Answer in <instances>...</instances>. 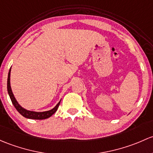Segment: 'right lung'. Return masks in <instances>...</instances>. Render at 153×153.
Listing matches in <instances>:
<instances>
[{
  "instance_id": "right-lung-1",
  "label": "right lung",
  "mask_w": 153,
  "mask_h": 153,
  "mask_svg": "<svg viewBox=\"0 0 153 153\" xmlns=\"http://www.w3.org/2000/svg\"><path fill=\"white\" fill-rule=\"evenodd\" d=\"M10 73H11V68L9 70V74H8V79H7V91L9 93V95L10 97L11 100H12V104L14 105L15 108L17 109V111L22 116H23L24 117L28 119H31V120H45V119L49 118L54 113L57 111L58 108H59V105H60L61 100L58 102V104L56 105L53 108H52L51 110L47 111H43V112H36V111H28L26 109L23 108L20 104L17 102V100L14 97V94L12 91V88H11L10 85Z\"/></svg>"
}]
</instances>
